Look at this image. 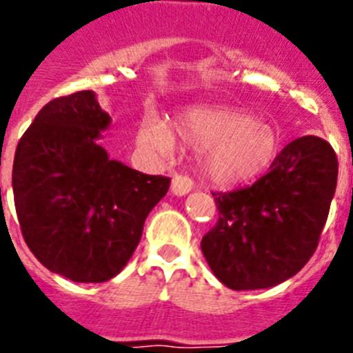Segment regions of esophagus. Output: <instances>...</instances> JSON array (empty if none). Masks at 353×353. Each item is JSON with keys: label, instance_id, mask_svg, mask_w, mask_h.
<instances>
[{"label": "esophagus", "instance_id": "obj_1", "mask_svg": "<svg viewBox=\"0 0 353 353\" xmlns=\"http://www.w3.org/2000/svg\"><path fill=\"white\" fill-rule=\"evenodd\" d=\"M192 182L189 176H183V174H174L173 180H171V192L174 196H185L192 191Z\"/></svg>", "mask_w": 353, "mask_h": 353}]
</instances>
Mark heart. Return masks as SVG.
Here are the masks:
<instances>
[{"label": "heart", "instance_id": "b5f03b06", "mask_svg": "<svg viewBox=\"0 0 353 353\" xmlns=\"http://www.w3.org/2000/svg\"><path fill=\"white\" fill-rule=\"evenodd\" d=\"M173 134L199 150V170L217 185H239L269 171L283 148L274 123L226 105H191L173 118ZM170 127L155 117L139 123L138 143L166 155L173 150Z\"/></svg>", "mask_w": 353, "mask_h": 353}]
</instances>
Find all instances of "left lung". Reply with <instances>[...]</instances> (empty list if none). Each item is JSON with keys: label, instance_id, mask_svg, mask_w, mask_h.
<instances>
[{"label": "left lung", "instance_id": "1", "mask_svg": "<svg viewBox=\"0 0 353 353\" xmlns=\"http://www.w3.org/2000/svg\"><path fill=\"white\" fill-rule=\"evenodd\" d=\"M336 182L332 146L302 136L252 185L214 194L219 219L201 240L214 276L232 290L270 288L295 276L316 251Z\"/></svg>", "mask_w": 353, "mask_h": 353}]
</instances>
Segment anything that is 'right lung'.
Listing matches in <instances>:
<instances>
[{
	"label": "right lung",
	"instance_id": "add662e5",
	"mask_svg": "<svg viewBox=\"0 0 353 353\" xmlns=\"http://www.w3.org/2000/svg\"><path fill=\"white\" fill-rule=\"evenodd\" d=\"M109 125L95 92L84 90L43 105L15 150L12 187L28 248L76 283L121 272L170 189L168 176L109 159L99 145Z\"/></svg>",
	"mask_w": 353,
	"mask_h": 353
}]
</instances>
